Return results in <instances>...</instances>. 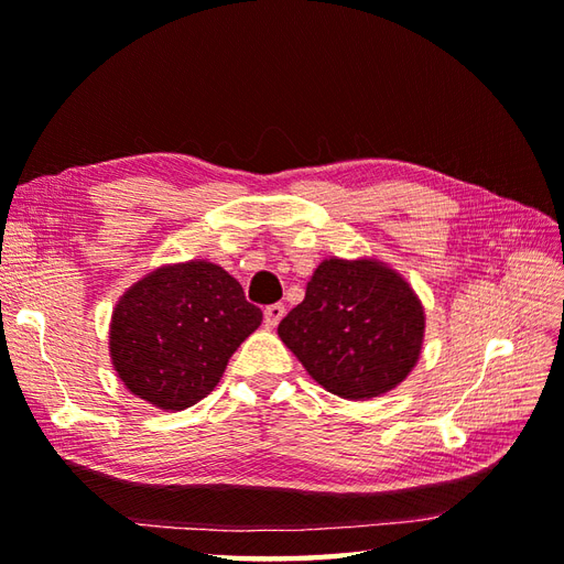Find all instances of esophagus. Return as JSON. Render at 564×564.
<instances>
[{
	"label": "esophagus",
	"mask_w": 564,
	"mask_h": 564,
	"mask_svg": "<svg viewBox=\"0 0 564 564\" xmlns=\"http://www.w3.org/2000/svg\"><path fill=\"white\" fill-rule=\"evenodd\" d=\"M283 315H285V307L281 303H273V305L263 310V325H267L269 329L279 327V322L283 319Z\"/></svg>",
	"instance_id": "34e87169"
}]
</instances>
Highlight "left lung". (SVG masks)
Listing matches in <instances>:
<instances>
[{
    "label": "left lung",
    "mask_w": 564,
    "mask_h": 564,
    "mask_svg": "<svg viewBox=\"0 0 564 564\" xmlns=\"http://www.w3.org/2000/svg\"><path fill=\"white\" fill-rule=\"evenodd\" d=\"M279 337L322 388L368 400L398 388L416 366L424 307L398 271L376 259H325Z\"/></svg>",
    "instance_id": "left-lung-1"
}]
</instances>
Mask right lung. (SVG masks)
Listing matches in <instances>:
<instances>
[{
  "label": "right lung",
  "mask_w": 564,
  "mask_h": 564,
  "mask_svg": "<svg viewBox=\"0 0 564 564\" xmlns=\"http://www.w3.org/2000/svg\"><path fill=\"white\" fill-rule=\"evenodd\" d=\"M242 285L194 259L150 271L113 307L109 351L123 386L160 410H186L218 386L227 361L261 325Z\"/></svg>",
  "instance_id": "right-lung-1"
}]
</instances>
